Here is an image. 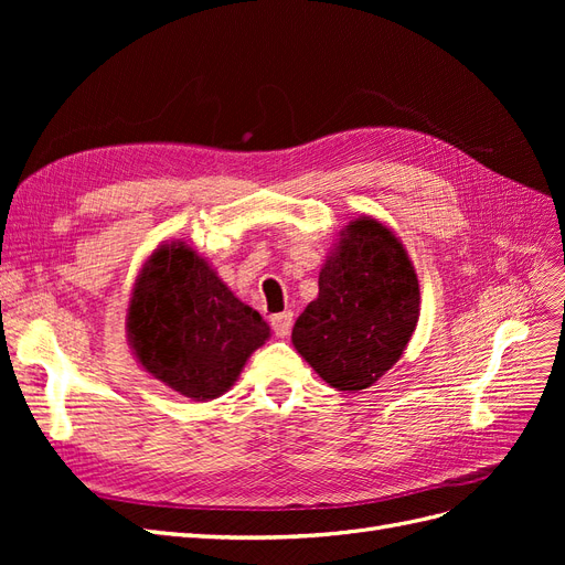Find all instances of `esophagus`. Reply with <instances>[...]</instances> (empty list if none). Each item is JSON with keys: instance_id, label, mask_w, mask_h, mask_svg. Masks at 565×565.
<instances>
[{"instance_id": "1", "label": "esophagus", "mask_w": 565, "mask_h": 565, "mask_svg": "<svg viewBox=\"0 0 565 565\" xmlns=\"http://www.w3.org/2000/svg\"><path fill=\"white\" fill-rule=\"evenodd\" d=\"M292 322H295L292 311H285V313H278L270 318V328H273V332H276V337L285 339V337H289V332H292Z\"/></svg>"}]
</instances>
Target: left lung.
I'll return each mask as SVG.
<instances>
[{"instance_id": "left-lung-1", "label": "left lung", "mask_w": 565, "mask_h": 565, "mask_svg": "<svg viewBox=\"0 0 565 565\" xmlns=\"http://www.w3.org/2000/svg\"><path fill=\"white\" fill-rule=\"evenodd\" d=\"M419 320V280L382 221L353 218L292 330L297 353L337 391H363L398 363Z\"/></svg>"}]
</instances>
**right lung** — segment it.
<instances>
[{
  "instance_id": "right-lung-1",
  "label": "right lung",
  "mask_w": 565,
  "mask_h": 565,
  "mask_svg": "<svg viewBox=\"0 0 565 565\" xmlns=\"http://www.w3.org/2000/svg\"><path fill=\"white\" fill-rule=\"evenodd\" d=\"M268 337L259 311L237 299L183 241L158 245L134 280L127 309L134 358L185 398L224 396Z\"/></svg>"
}]
</instances>
